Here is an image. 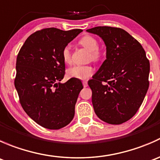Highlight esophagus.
<instances>
[{
	"instance_id": "esophagus-1",
	"label": "esophagus",
	"mask_w": 160,
	"mask_h": 160,
	"mask_svg": "<svg viewBox=\"0 0 160 160\" xmlns=\"http://www.w3.org/2000/svg\"><path fill=\"white\" fill-rule=\"evenodd\" d=\"M88 82L87 81H83V88H87V87H88Z\"/></svg>"
}]
</instances>
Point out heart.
Instances as JSON below:
<instances>
[{
	"label": "heart",
	"mask_w": 160,
	"mask_h": 160,
	"mask_svg": "<svg viewBox=\"0 0 160 160\" xmlns=\"http://www.w3.org/2000/svg\"><path fill=\"white\" fill-rule=\"evenodd\" d=\"M79 45L84 49L89 50V59L93 62H98L101 59L103 53L100 49L98 41L91 35H86L82 37L78 42ZM61 56L63 62L67 65L71 63V51L70 46H67L63 48L61 52ZM93 68L91 66H73L67 71V76L70 78H77L80 80H85L89 78L93 73Z\"/></svg>",
	"instance_id": "1"
}]
</instances>
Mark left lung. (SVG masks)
Segmentation results:
<instances>
[{"label":"left lung","mask_w":160,"mask_h":160,"mask_svg":"<svg viewBox=\"0 0 160 160\" xmlns=\"http://www.w3.org/2000/svg\"><path fill=\"white\" fill-rule=\"evenodd\" d=\"M102 38L107 59L88 81L92 104L101 120L120 125L132 118L149 88V61L142 45L122 28L98 26L87 30Z\"/></svg>","instance_id":"1"}]
</instances>
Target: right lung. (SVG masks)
Wrapping results in <instances>:
<instances>
[{
  "instance_id": "1",
  "label": "right lung",
  "mask_w": 160,
  "mask_h": 160,
  "mask_svg": "<svg viewBox=\"0 0 160 160\" xmlns=\"http://www.w3.org/2000/svg\"><path fill=\"white\" fill-rule=\"evenodd\" d=\"M83 30L56 28L38 30L28 36L16 60L14 86L26 114L48 129L70 123L83 84L79 79L59 81L65 75L62 50Z\"/></svg>"
}]
</instances>
